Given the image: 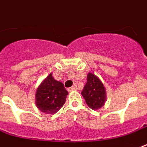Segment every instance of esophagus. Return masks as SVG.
<instances>
[{"mask_svg": "<svg viewBox=\"0 0 147 147\" xmlns=\"http://www.w3.org/2000/svg\"><path fill=\"white\" fill-rule=\"evenodd\" d=\"M78 89V86L77 85H74V86H72L71 88H68V91H76V90Z\"/></svg>", "mask_w": 147, "mask_h": 147, "instance_id": "1", "label": "esophagus"}]
</instances>
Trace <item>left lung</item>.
<instances>
[{"mask_svg":"<svg viewBox=\"0 0 147 147\" xmlns=\"http://www.w3.org/2000/svg\"><path fill=\"white\" fill-rule=\"evenodd\" d=\"M87 105L94 110H98L106 101V90L101 81L96 75L88 73L87 82L81 92Z\"/></svg>","mask_w":147,"mask_h":147,"instance_id":"left-lung-1","label":"left lung"}]
</instances>
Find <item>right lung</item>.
<instances>
[{"instance_id": "1", "label": "right lung", "mask_w": 147, "mask_h": 147, "mask_svg": "<svg viewBox=\"0 0 147 147\" xmlns=\"http://www.w3.org/2000/svg\"><path fill=\"white\" fill-rule=\"evenodd\" d=\"M67 95L63 83L55 81L50 74L37 88L36 105L43 113L54 114L64 105Z\"/></svg>"}]
</instances>
